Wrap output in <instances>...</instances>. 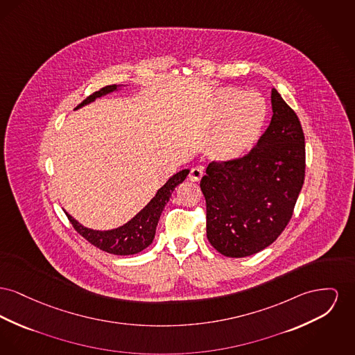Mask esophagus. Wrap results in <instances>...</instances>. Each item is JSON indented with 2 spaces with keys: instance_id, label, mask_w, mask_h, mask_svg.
Wrapping results in <instances>:
<instances>
[{
  "instance_id": "34e87169",
  "label": "esophagus",
  "mask_w": 355,
  "mask_h": 355,
  "mask_svg": "<svg viewBox=\"0 0 355 355\" xmlns=\"http://www.w3.org/2000/svg\"><path fill=\"white\" fill-rule=\"evenodd\" d=\"M204 175V171L201 167H193L190 174H189V180L193 181V182H198Z\"/></svg>"
}]
</instances>
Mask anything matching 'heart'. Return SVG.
Segmentation results:
<instances>
[{
  "label": "heart",
  "instance_id": "obj_1",
  "mask_svg": "<svg viewBox=\"0 0 355 355\" xmlns=\"http://www.w3.org/2000/svg\"><path fill=\"white\" fill-rule=\"evenodd\" d=\"M266 101L256 92L225 87L217 91L207 116L214 128L207 142V154L217 162H234L257 145L267 122Z\"/></svg>",
  "mask_w": 355,
  "mask_h": 355
}]
</instances>
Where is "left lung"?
<instances>
[{"label":"left lung","mask_w":355,"mask_h":355,"mask_svg":"<svg viewBox=\"0 0 355 355\" xmlns=\"http://www.w3.org/2000/svg\"><path fill=\"white\" fill-rule=\"evenodd\" d=\"M271 103V123L250 154L209 164L200 182L209 243L228 257H247L271 245L290 223L304 182L299 118L275 88Z\"/></svg>","instance_id":"1"}]
</instances>
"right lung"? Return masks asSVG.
<instances>
[{"label":"right lung","instance_id":"1","mask_svg":"<svg viewBox=\"0 0 355 355\" xmlns=\"http://www.w3.org/2000/svg\"><path fill=\"white\" fill-rule=\"evenodd\" d=\"M122 85L123 84L105 85L102 89L89 95L85 101L76 107V110L82 108L83 105L92 103L95 99L102 98L107 94L121 89ZM189 171H190L189 168H184V170L175 173L173 177H170L166 184L162 188L158 189L155 196L151 198V201L147 204L145 208L142 209L141 211H138L130 221H127L122 227H118L115 230H96L87 228V227H83L78 220H75L69 213H67L65 210L64 211L68 216L73 228L96 248L105 250L112 254H121V256L135 254L141 250H146L147 247L153 243L159 217L171 197V193L180 184H182L185 181Z\"/></svg>","mask_w":355,"mask_h":355}]
</instances>
